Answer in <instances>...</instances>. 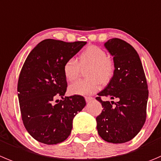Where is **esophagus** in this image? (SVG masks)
Returning a JSON list of instances; mask_svg holds the SVG:
<instances>
[{
  "label": "esophagus",
  "mask_w": 161,
  "mask_h": 161,
  "mask_svg": "<svg viewBox=\"0 0 161 161\" xmlns=\"http://www.w3.org/2000/svg\"><path fill=\"white\" fill-rule=\"evenodd\" d=\"M93 99V98L92 97H85V100L86 102H90V101H91Z\"/></svg>",
  "instance_id": "1"
}]
</instances>
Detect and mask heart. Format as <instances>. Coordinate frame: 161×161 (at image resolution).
<instances>
[{"label":"heart","mask_w":161,"mask_h":161,"mask_svg":"<svg viewBox=\"0 0 161 161\" xmlns=\"http://www.w3.org/2000/svg\"><path fill=\"white\" fill-rule=\"evenodd\" d=\"M87 68L85 71V80L71 84L69 92L75 95H90L101 89V83H108L115 73L114 61L107 57L105 51L96 46H90L82 51L79 61L71 58L63 67L64 77L68 82H73L79 78L81 69Z\"/></svg>","instance_id":"1"}]
</instances>
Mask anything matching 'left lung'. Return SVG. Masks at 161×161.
Wrapping results in <instances>:
<instances>
[{
    "label": "left lung",
    "mask_w": 161,
    "mask_h": 161,
    "mask_svg": "<svg viewBox=\"0 0 161 161\" xmlns=\"http://www.w3.org/2000/svg\"><path fill=\"white\" fill-rule=\"evenodd\" d=\"M104 46L113 57L115 73L96 97L103 108L96 118L97 129L104 141L124 143L135 138L146 122L147 82L140 57L133 46L119 38L109 39ZM102 96L116 98L118 101L113 106L112 102H103Z\"/></svg>",
    "instance_id": "8db88e82"
}]
</instances>
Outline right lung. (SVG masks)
<instances>
[{"label": "right lung", "mask_w": 161, "mask_h": 161, "mask_svg": "<svg viewBox=\"0 0 161 161\" xmlns=\"http://www.w3.org/2000/svg\"><path fill=\"white\" fill-rule=\"evenodd\" d=\"M86 44L46 39L32 49L18 81V97L24 127L37 142L60 143L68 138L73 119L86 106L80 95L64 97L67 80L63 67ZM58 96L62 100L53 101Z\"/></svg>", "instance_id": "1"}]
</instances>
